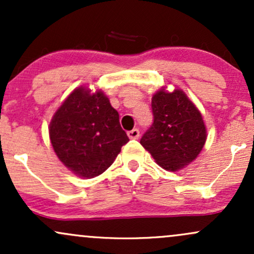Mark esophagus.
Wrapping results in <instances>:
<instances>
[{"label": "esophagus", "instance_id": "obj_1", "mask_svg": "<svg viewBox=\"0 0 254 254\" xmlns=\"http://www.w3.org/2000/svg\"><path fill=\"white\" fill-rule=\"evenodd\" d=\"M127 136L131 139H137L139 137V130L138 129H132L131 131L127 132Z\"/></svg>", "mask_w": 254, "mask_h": 254}]
</instances>
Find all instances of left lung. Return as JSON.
I'll use <instances>...</instances> for the list:
<instances>
[{
    "label": "left lung",
    "mask_w": 254,
    "mask_h": 254,
    "mask_svg": "<svg viewBox=\"0 0 254 254\" xmlns=\"http://www.w3.org/2000/svg\"><path fill=\"white\" fill-rule=\"evenodd\" d=\"M154 122L139 143L167 171L191 164L203 149L206 129L200 112L182 89L157 90L151 99Z\"/></svg>",
    "instance_id": "8db88e82"
}]
</instances>
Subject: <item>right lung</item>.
I'll list each match as a JSON object with an SVG mask.
<instances>
[{
    "label": "right lung",
    "instance_id": "1",
    "mask_svg": "<svg viewBox=\"0 0 254 254\" xmlns=\"http://www.w3.org/2000/svg\"><path fill=\"white\" fill-rule=\"evenodd\" d=\"M58 159L81 178L104 173L129 142L118 112L103 90L78 87L64 100L49 127Z\"/></svg>",
    "mask_w": 254,
    "mask_h": 254
}]
</instances>
